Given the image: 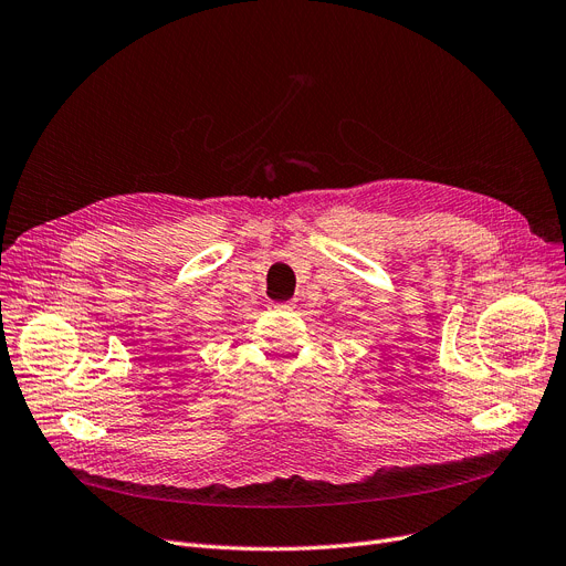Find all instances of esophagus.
I'll use <instances>...</instances> for the list:
<instances>
[{"instance_id":"1","label":"esophagus","mask_w":566,"mask_h":566,"mask_svg":"<svg viewBox=\"0 0 566 566\" xmlns=\"http://www.w3.org/2000/svg\"><path fill=\"white\" fill-rule=\"evenodd\" d=\"M272 308H292V302H283V304H279V302H272Z\"/></svg>"}]
</instances>
